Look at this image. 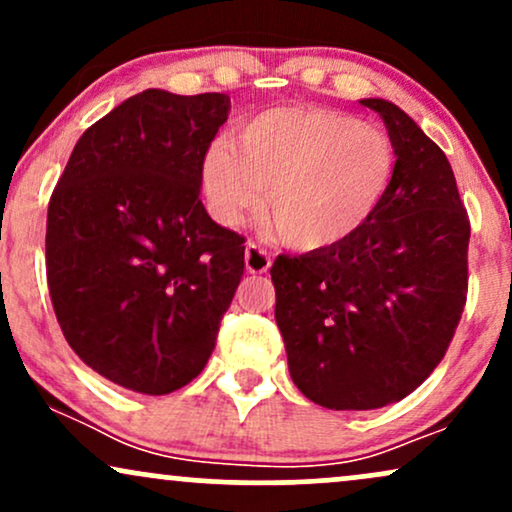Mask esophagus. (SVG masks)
Returning <instances> with one entry per match:
<instances>
[{
    "label": "esophagus",
    "mask_w": 512,
    "mask_h": 512,
    "mask_svg": "<svg viewBox=\"0 0 512 512\" xmlns=\"http://www.w3.org/2000/svg\"><path fill=\"white\" fill-rule=\"evenodd\" d=\"M269 267H272V257H269L267 250L260 248L257 243L245 245V269L250 274H264Z\"/></svg>",
    "instance_id": "obj_1"
}]
</instances>
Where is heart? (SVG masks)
<instances>
[{
	"mask_svg": "<svg viewBox=\"0 0 512 512\" xmlns=\"http://www.w3.org/2000/svg\"><path fill=\"white\" fill-rule=\"evenodd\" d=\"M395 146L378 127L325 108H279L216 139L202 161L211 214L238 223L264 195V223L293 250H322L354 236L395 178Z\"/></svg>",
	"mask_w": 512,
	"mask_h": 512,
	"instance_id": "1",
	"label": "heart"
}]
</instances>
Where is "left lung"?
I'll return each instance as SVG.
<instances>
[{"mask_svg": "<svg viewBox=\"0 0 512 512\" xmlns=\"http://www.w3.org/2000/svg\"><path fill=\"white\" fill-rule=\"evenodd\" d=\"M397 166L370 219L342 243L269 269L291 378L334 411L380 409L443 361L467 303L469 216L436 142L383 98Z\"/></svg>", "mask_w": 512, "mask_h": 512, "instance_id": "1", "label": "left lung"}]
</instances>
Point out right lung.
<instances>
[{
    "label": "right lung",
    "mask_w": 512,
    "mask_h": 512,
    "mask_svg": "<svg viewBox=\"0 0 512 512\" xmlns=\"http://www.w3.org/2000/svg\"><path fill=\"white\" fill-rule=\"evenodd\" d=\"M228 110L226 93L146 88L81 134L52 190L45 264L64 339L142 395L202 373L243 276L245 238L199 199Z\"/></svg>",
    "instance_id": "right-lung-1"
}]
</instances>
